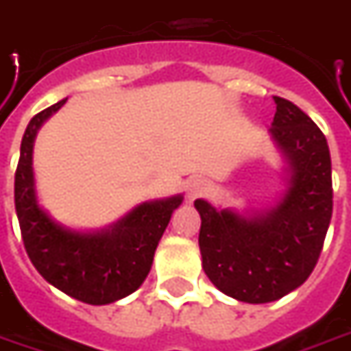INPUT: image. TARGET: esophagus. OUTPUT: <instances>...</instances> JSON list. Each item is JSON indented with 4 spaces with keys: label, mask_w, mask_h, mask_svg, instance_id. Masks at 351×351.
I'll return each instance as SVG.
<instances>
[{
    "label": "esophagus",
    "mask_w": 351,
    "mask_h": 351,
    "mask_svg": "<svg viewBox=\"0 0 351 351\" xmlns=\"http://www.w3.org/2000/svg\"><path fill=\"white\" fill-rule=\"evenodd\" d=\"M207 188H209V184H207L206 178H202V176H194V178H190L184 186L186 197H188L190 202H194L195 197H199V195L206 194Z\"/></svg>",
    "instance_id": "obj_1"
}]
</instances>
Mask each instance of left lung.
Returning a JSON list of instances; mask_svg holds the SVG:
<instances>
[{"mask_svg": "<svg viewBox=\"0 0 351 351\" xmlns=\"http://www.w3.org/2000/svg\"><path fill=\"white\" fill-rule=\"evenodd\" d=\"M271 138L285 157L286 188L273 207L234 211L195 199L199 252L209 280L245 304H267L302 286L315 269L332 217L325 134L285 97H273Z\"/></svg>", "mask_w": 351, "mask_h": 351, "instance_id": "obj_1", "label": "left lung"}]
</instances>
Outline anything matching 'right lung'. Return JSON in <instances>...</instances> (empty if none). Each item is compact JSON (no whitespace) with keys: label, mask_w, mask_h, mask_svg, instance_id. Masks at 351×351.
<instances>
[{"label":"right lung","mask_w":351,"mask_h":351,"mask_svg":"<svg viewBox=\"0 0 351 351\" xmlns=\"http://www.w3.org/2000/svg\"><path fill=\"white\" fill-rule=\"evenodd\" d=\"M65 101L44 109L26 126L15 173L16 217L36 271L78 302L106 306L142 286L171 215L184 197L144 202L101 230H75L57 223L38 202L32 152L40 126Z\"/></svg>","instance_id":"right-lung-1"}]
</instances>
